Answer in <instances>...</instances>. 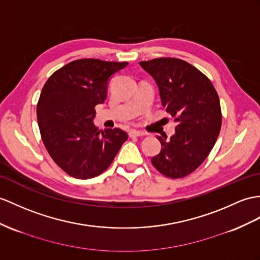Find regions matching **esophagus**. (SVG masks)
<instances>
[{
    "label": "esophagus",
    "mask_w": 260,
    "mask_h": 260,
    "mask_svg": "<svg viewBox=\"0 0 260 260\" xmlns=\"http://www.w3.org/2000/svg\"><path fill=\"white\" fill-rule=\"evenodd\" d=\"M129 136H130L131 138L142 137V136H144V132H142V131H138V130H131V131L129 132Z\"/></svg>",
    "instance_id": "obj_1"
}]
</instances>
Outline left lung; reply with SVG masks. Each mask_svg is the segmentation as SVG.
Segmentation results:
<instances>
[{"instance_id": "1", "label": "left lung", "mask_w": 260, "mask_h": 260, "mask_svg": "<svg viewBox=\"0 0 260 260\" xmlns=\"http://www.w3.org/2000/svg\"><path fill=\"white\" fill-rule=\"evenodd\" d=\"M139 64L155 80L162 106L176 122L170 140L157 137L161 152L151 162L168 178H184L204 162L217 140L218 94L211 80L185 60L163 57Z\"/></svg>"}]
</instances>
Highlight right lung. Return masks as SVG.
<instances>
[{"label": "right lung", "instance_id": "right-lung-1", "mask_svg": "<svg viewBox=\"0 0 260 260\" xmlns=\"http://www.w3.org/2000/svg\"><path fill=\"white\" fill-rule=\"evenodd\" d=\"M128 62L77 59L56 71L44 85L37 122L54 162L76 179L98 176L110 167L128 139L123 130H98L94 107L104 104L113 74Z\"/></svg>", "mask_w": 260, "mask_h": 260}]
</instances>
